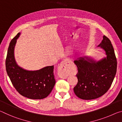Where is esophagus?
<instances>
[{"label":"esophagus","mask_w":122,"mask_h":122,"mask_svg":"<svg viewBox=\"0 0 122 122\" xmlns=\"http://www.w3.org/2000/svg\"><path fill=\"white\" fill-rule=\"evenodd\" d=\"M73 63L71 61L65 59L61 63L58 68V76L60 78L66 79L71 72V69Z\"/></svg>","instance_id":"esophagus-1"}]
</instances>
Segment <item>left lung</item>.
<instances>
[{
    "instance_id": "1",
    "label": "left lung",
    "mask_w": 122,
    "mask_h": 122,
    "mask_svg": "<svg viewBox=\"0 0 122 122\" xmlns=\"http://www.w3.org/2000/svg\"><path fill=\"white\" fill-rule=\"evenodd\" d=\"M98 47L105 51L106 57L97 61L91 57L84 56L74 61L78 69V83L73 91L81 99L91 100L105 94L116 73L117 60L110 41L103 36Z\"/></svg>"
}]
</instances>
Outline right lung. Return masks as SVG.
Segmentation results:
<instances>
[{
  "label": "right lung",
  "mask_w": 122,
  "mask_h": 122,
  "mask_svg": "<svg viewBox=\"0 0 122 122\" xmlns=\"http://www.w3.org/2000/svg\"><path fill=\"white\" fill-rule=\"evenodd\" d=\"M18 33L10 43L6 59V70L13 86L24 97L32 99L46 97L52 90L56 81L54 66H47L38 70L30 71L17 64L15 58V47Z\"/></svg>",
  "instance_id": "obj_1"
}]
</instances>
